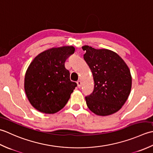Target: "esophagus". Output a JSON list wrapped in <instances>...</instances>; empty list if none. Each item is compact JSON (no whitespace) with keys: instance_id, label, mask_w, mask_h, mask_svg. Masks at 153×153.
Returning a JSON list of instances; mask_svg holds the SVG:
<instances>
[{"instance_id":"1","label":"esophagus","mask_w":153,"mask_h":153,"mask_svg":"<svg viewBox=\"0 0 153 153\" xmlns=\"http://www.w3.org/2000/svg\"><path fill=\"white\" fill-rule=\"evenodd\" d=\"M76 84H77V86L79 87V88H80L81 87V85H82V83H81V81L80 80H78L77 82H76Z\"/></svg>"}]
</instances>
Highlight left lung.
<instances>
[{
	"instance_id": "left-lung-1",
	"label": "left lung",
	"mask_w": 153,
	"mask_h": 153,
	"mask_svg": "<svg viewBox=\"0 0 153 153\" xmlns=\"http://www.w3.org/2000/svg\"><path fill=\"white\" fill-rule=\"evenodd\" d=\"M84 59L94 81L91 94L85 97L89 110L98 116H106L122 108L131 90L132 77L126 62L116 52L107 49L82 47Z\"/></svg>"
}]
</instances>
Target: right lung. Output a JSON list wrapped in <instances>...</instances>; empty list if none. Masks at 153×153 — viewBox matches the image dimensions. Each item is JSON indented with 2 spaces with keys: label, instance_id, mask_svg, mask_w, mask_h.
<instances>
[{
  "label": "right lung",
  "instance_id": "add662e5",
  "mask_svg": "<svg viewBox=\"0 0 153 153\" xmlns=\"http://www.w3.org/2000/svg\"><path fill=\"white\" fill-rule=\"evenodd\" d=\"M74 51L72 45L48 49L37 55L27 67L24 90L37 110L55 114L66 105L76 83L70 80L65 63Z\"/></svg>",
  "mask_w": 153,
  "mask_h": 153
}]
</instances>
